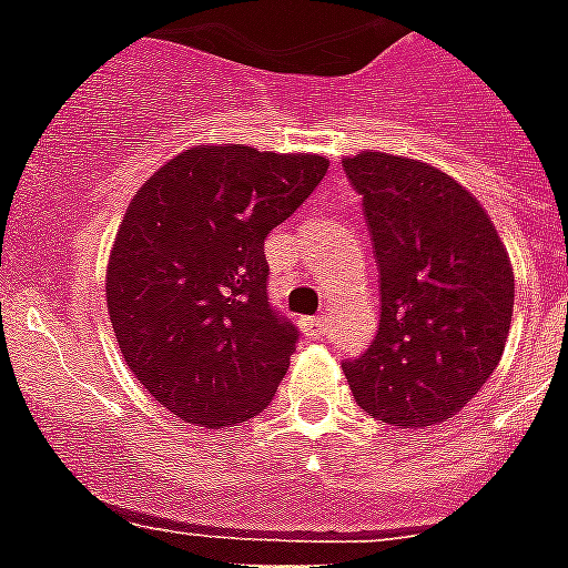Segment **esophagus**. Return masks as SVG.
Segmentation results:
<instances>
[{"instance_id": "1", "label": "esophagus", "mask_w": 568, "mask_h": 568, "mask_svg": "<svg viewBox=\"0 0 568 568\" xmlns=\"http://www.w3.org/2000/svg\"><path fill=\"white\" fill-rule=\"evenodd\" d=\"M303 332H306L308 337H323L328 332V323L323 314H317V317H306L303 321Z\"/></svg>"}]
</instances>
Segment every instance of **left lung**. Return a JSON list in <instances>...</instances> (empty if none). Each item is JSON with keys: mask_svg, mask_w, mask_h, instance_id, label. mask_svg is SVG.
I'll return each mask as SVG.
<instances>
[{"mask_svg": "<svg viewBox=\"0 0 568 568\" xmlns=\"http://www.w3.org/2000/svg\"><path fill=\"white\" fill-rule=\"evenodd\" d=\"M343 173L364 199L381 292L373 346L343 364L352 395L395 427L447 422L503 357L511 262L488 213L436 166L361 152Z\"/></svg>", "mask_w": 568, "mask_h": 568, "instance_id": "obj_1", "label": "left lung"}]
</instances>
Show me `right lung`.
I'll list each match as a JSON object with an SVG mask.
<instances>
[{"instance_id":"obj_1","label":"right lung","mask_w":568,"mask_h":568,"mask_svg":"<svg viewBox=\"0 0 568 568\" xmlns=\"http://www.w3.org/2000/svg\"><path fill=\"white\" fill-rule=\"evenodd\" d=\"M326 170L306 152L193 146L126 207L109 256V321L135 378L181 422L227 427L274 398L300 332L271 306L265 236Z\"/></svg>"}]
</instances>
